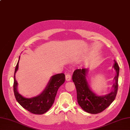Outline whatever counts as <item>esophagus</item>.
<instances>
[{
  "instance_id": "1",
  "label": "esophagus",
  "mask_w": 130,
  "mask_h": 130,
  "mask_svg": "<svg viewBox=\"0 0 130 130\" xmlns=\"http://www.w3.org/2000/svg\"><path fill=\"white\" fill-rule=\"evenodd\" d=\"M66 79L67 81H70L71 80V75L69 73L66 74Z\"/></svg>"
}]
</instances>
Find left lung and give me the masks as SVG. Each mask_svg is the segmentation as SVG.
<instances>
[{"label":"left lung","instance_id":"left-lung-1","mask_svg":"<svg viewBox=\"0 0 130 130\" xmlns=\"http://www.w3.org/2000/svg\"><path fill=\"white\" fill-rule=\"evenodd\" d=\"M113 68L116 73L114 78L115 83L112 85L113 89L110 93L102 96L97 95L89 87L87 79L88 69H77L73 72L72 80L77 90L78 103L85 111L93 114L100 113L115 100L118 92L119 74V67L115 60Z\"/></svg>","mask_w":130,"mask_h":130}]
</instances>
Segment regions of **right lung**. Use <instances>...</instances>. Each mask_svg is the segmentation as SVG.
<instances>
[{
	"mask_svg": "<svg viewBox=\"0 0 130 130\" xmlns=\"http://www.w3.org/2000/svg\"><path fill=\"white\" fill-rule=\"evenodd\" d=\"M19 59L20 57L14 72L13 88L15 97L19 104L28 111L34 114H43L52 106L59 88L65 81V75L64 73H59L52 75L45 89L40 95L31 98H25L18 92V84L15 79V74L18 70Z\"/></svg>",
	"mask_w": 130,
	"mask_h": 130,
	"instance_id": "obj_1",
	"label": "right lung"
}]
</instances>
